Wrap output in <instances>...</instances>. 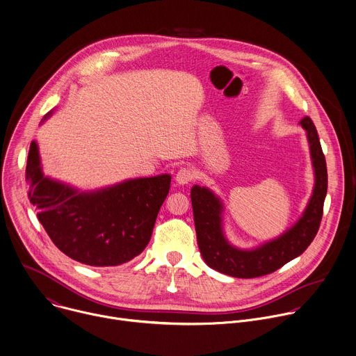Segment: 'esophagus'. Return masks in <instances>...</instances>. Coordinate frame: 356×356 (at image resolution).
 Instances as JSON below:
<instances>
[{
    "label": "esophagus",
    "instance_id": "esophagus-1",
    "mask_svg": "<svg viewBox=\"0 0 356 356\" xmlns=\"http://www.w3.org/2000/svg\"><path fill=\"white\" fill-rule=\"evenodd\" d=\"M193 179H194V172H193L190 168H181V169L176 173V176H175L176 183L180 184V186L188 184Z\"/></svg>",
    "mask_w": 356,
    "mask_h": 356
}]
</instances>
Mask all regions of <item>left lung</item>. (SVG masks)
Masks as SVG:
<instances>
[{
    "mask_svg": "<svg viewBox=\"0 0 356 356\" xmlns=\"http://www.w3.org/2000/svg\"><path fill=\"white\" fill-rule=\"evenodd\" d=\"M299 126L306 133L314 186L299 219L277 238L249 249L232 245L225 233L223 200L208 187L198 184L191 187L190 195L198 249L204 261L212 270L234 278L267 275L299 257L313 242L327 194V166L313 122L305 117Z\"/></svg>",
    "mask_w": 356,
    "mask_h": 356,
    "instance_id": "obj_1",
    "label": "left lung"
}]
</instances>
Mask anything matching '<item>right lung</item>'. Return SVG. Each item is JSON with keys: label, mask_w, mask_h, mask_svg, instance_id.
<instances>
[{"label": "right lung", "mask_w": 356, "mask_h": 356, "mask_svg": "<svg viewBox=\"0 0 356 356\" xmlns=\"http://www.w3.org/2000/svg\"><path fill=\"white\" fill-rule=\"evenodd\" d=\"M53 113L43 117L42 124ZM170 180L163 173L79 190L43 173L36 141L26 165L29 200L50 239L64 254L92 267L120 266L143 253Z\"/></svg>", "instance_id": "add662e5"}]
</instances>
